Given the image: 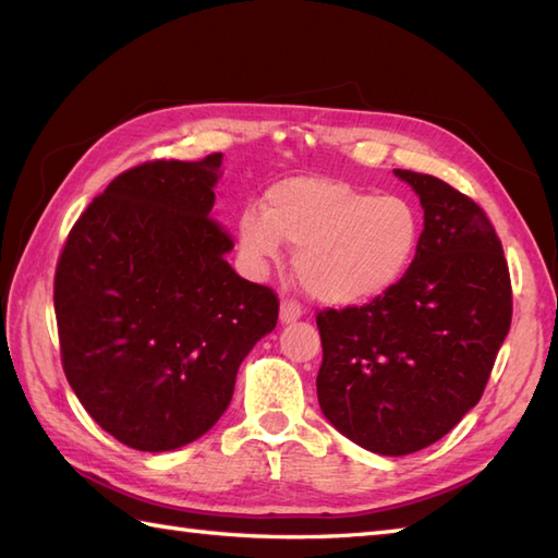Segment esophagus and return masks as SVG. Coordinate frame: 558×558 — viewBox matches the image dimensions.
<instances>
[{
	"instance_id": "1",
	"label": "esophagus",
	"mask_w": 558,
	"mask_h": 558,
	"mask_svg": "<svg viewBox=\"0 0 558 558\" xmlns=\"http://www.w3.org/2000/svg\"><path fill=\"white\" fill-rule=\"evenodd\" d=\"M300 316H302V306L298 302H294V300H282L280 302V322L282 324L298 322Z\"/></svg>"
}]
</instances>
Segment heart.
Listing matches in <instances>:
<instances>
[{"mask_svg": "<svg viewBox=\"0 0 558 558\" xmlns=\"http://www.w3.org/2000/svg\"><path fill=\"white\" fill-rule=\"evenodd\" d=\"M422 220L408 198L374 196L330 177H290L266 192L264 210L240 218L242 252L278 260L280 242L294 254V272L312 300L362 306L405 278L420 248Z\"/></svg>", "mask_w": 558, "mask_h": 558, "instance_id": "b5f03b06", "label": "heart"}]
</instances>
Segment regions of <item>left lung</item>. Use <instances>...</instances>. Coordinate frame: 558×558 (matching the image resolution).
<instances>
[{
    "instance_id": "1",
    "label": "left lung",
    "mask_w": 558,
    "mask_h": 558,
    "mask_svg": "<svg viewBox=\"0 0 558 558\" xmlns=\"http://www.w3.org/2000/svg\"><path fill=\"white\" fill-rule=\"evenodd\" d=\"M396 174L424 208L410 270L384 298L316 316L318 405L340 434L381 456L436 444L477 405L513 316L487 213L438 177Z\"/></svg>"
}]
</instances>
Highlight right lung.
Wrapping results in <instances>:
<instances>
[{"instance_id":"obj_1","label":"right lung","mask_w":558,"mask_h":558,"mask_svg":"<svg viewBox=\"0 0 558 558\" xmlns=\"http://www.w3.org/2000/svg\"><path fill=\"white\" fill-rule=\"evenodd\" d=\"M222 153L117 174L71 228L54 272L69 386L129 448L174 450L228 410L236 369L278 324V294L234 272L210 218Z\"/></svg>"}]
</instances>
